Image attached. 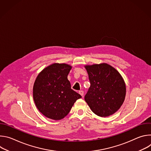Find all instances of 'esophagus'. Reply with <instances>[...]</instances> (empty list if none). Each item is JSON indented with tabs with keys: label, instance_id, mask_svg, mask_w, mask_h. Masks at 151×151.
<instances>
[{
	"label": "esophagus",
	"instance_id": "34e87169",
	"mask_svg": "<svg viewBox=\"0 0 151 151\" xmlns=\"http://www.w3.org/2000/svg\"><path fill=\"white\" fill-rule=\"evenodd\" d=\"M79 94L82 96V97H83V91H82V90H81V91H79Z\"/></svg>",
	"mask_w": 151,
	"mask_h": 151
}]
</instances>
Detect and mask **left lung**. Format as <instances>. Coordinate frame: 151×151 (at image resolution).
Wrapping results in <instances>:
<instances>
[{"label":"left lung","instance_id":"left-lung-1","mask_svg":"<svg viewBox=\"0 0 151 151\" xmlns=\"http://www.w3.org/2000/svg\"><path fill=\"white\" fill-rule=\"evenodd\" d=\"M84 67L91 83L85 96V101L97 116L106 117L115 114L125 98L123 78L116 69L105 63Z\"/></svg>","mask_w":151,"mask_h":151}]
</instances>
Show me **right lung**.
<instances>
[{
  "label": "right lung",
  "mask_w": 151,
  "mask_h": 151,
  "mask_svg": "<svg viewBox=\"0 0 151 151\" xmlns=\"http://www.w3.org/2000/svg\"><path fill=\"white\" fill-rule=\"evenodd\" d=\"M72 66L53 63L37 76L33 88L35 103L39 112L54 120H60L70 112L81 96L71 88L68 79Z\"/></svg>",
  "instance_id": "obj_1"
}]
</instances>
